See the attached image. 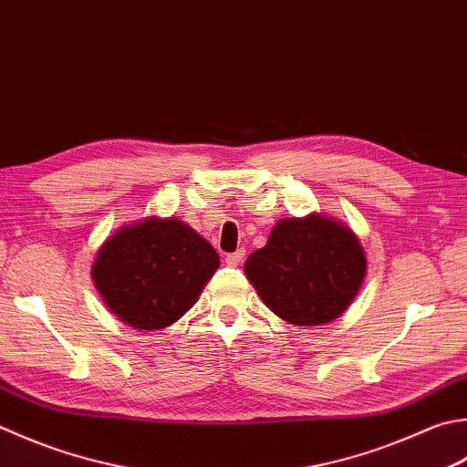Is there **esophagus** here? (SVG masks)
Returning <instances> with one entry per match:
<instances>
[{"label": "esophagus", "mask_w": 467, "mask_h": 467, "mask_svg": "<svg viewBox=\"0 0 467 467\" xmlns=\"http://www.w3.org/2000/svg\"><path fill=\"white\" fill-rule=\"evenodd\" d=\"M243 259H244V251H234V253H228L226 254V265H228V267H239V265L243 263Z\"/></svg>", "instance_id": "esophagus-1"}]
</instances>
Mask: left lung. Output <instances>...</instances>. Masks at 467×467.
<instances>
[{
	"label": "left lung",
	"mask_w": 467,
	"mask_h": 467,
	"mask_svg": "<svg viewBox=\"0 0 467 467\" xmlns=\"http://www.w3.org/2000/svg\"><path fill=\"white\" fill-rule=\"evenodd\" d=\"M244 273L271 312L296 326L327 324L340 316L367 273L362 246L350 228L309 214L279 221Z\"/></svg>",
	"instance_id": "1"
}]
</instances>
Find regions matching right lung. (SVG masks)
I'll return each mask as SVG.
<instances>
[{
	"instance_id": "1",
	"label": "right lung",
	"mask_w": 467,
	"mask_h": 467,
	"mask_svg": "<svg viewBox=\"0 0 467 467\" xmlns=\"http://www.w3.org/2000/svg\"><path fill=\"white\" fill-rule=\"evenodd\" d=\"M218 263L213 244L190 226L151 216L100 246L93 281L119 319L135 330H161L196 304Z\"/></svg>"
}]
</instances>
